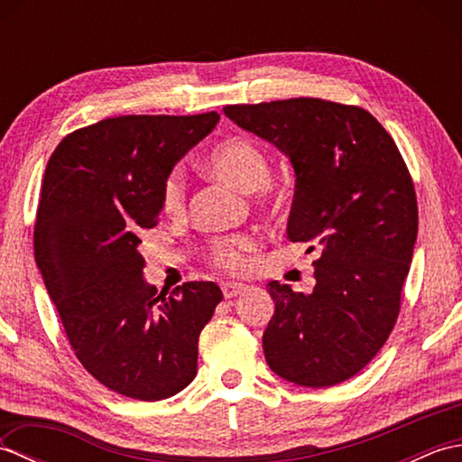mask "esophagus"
<instances>
[{
  "label": "esophagus",
  "instance_id": "obj_1",
  "mask_svg": "<svg viewBox=\"0 0 462 462\" xmlns=\"http://www.w3.org/2000/svg\"><path fill=\"white\" fill-rule=\"evenodd\" d=\"M246 290H248V286H244V283H238V282H224L222 283V293H224L226 300L236 298Z\"/></svg>",
  "mask_w": 462,
  "mask_h": 462
}]
</instances>
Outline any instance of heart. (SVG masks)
<instances>
[{
  "mask_svg": "<svg viewBox=\"0 0 462 462\" xmlns=\"http://www.w3.org/2000/svg\"><path fill=\"white\" fill-rule=\"evenodd\" d=\"M206 169L216 179L228 182L244 192H258L262 199H276L278 189L270 182L268 152L248 136H228L206 156ZM186 186L179 169H172L162 182V210L180 214L184 208ZM256 240L248 234L214 240L206 256L216 268L226 272H244L250 268Z\"/></svg>",
  "mask_w": 462,
  "mask_h": 462,
  "instance_id": "1",
  "label": "heart"
}]
</instances>
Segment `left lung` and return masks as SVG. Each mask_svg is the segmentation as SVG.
<instances>
[{
  "instance_id": "obj_1",
  "label": "left lung",
  "mask_w": 462,
  "mask_h": 462,
  "mask_svg": "<svg viewBox=\"0 0 462 462\" xmlns=\"http://www.w3.org/2000/svg\"><path fill=\"white\" fill-rule=\"evenodd\" d=\"M224 115L288 156V238L319 252L311 293L268 283L276 308L263 356L296 385H337L377 356L399 316L419 226L403 156L361 106L300 97L228 105Z\"/></svg>"
}]
</instances>
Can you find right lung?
I'll list each match as a JSON object with an SVG mask.
<instances>
[{
	"mask_svg": "<svg viewBox=\"0 0 462 462\" xmlns=\"http://www.w3.org/2000/svg\"><path fill=\"white\" fill-rule=\"evenodd\" d=\"M218 113L125 115L67 134L47 162L35 262L77 359L105 387L169 399L196 375L200 331L222 291L146 283L139 234L162 210V182Z\"/></svg>",
	"mask_w": 462,
	"mask_h": 462,
	"instance_id": "obj_1",
	"label": "right lung"
}]
</instances>
